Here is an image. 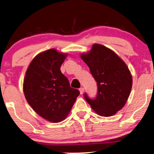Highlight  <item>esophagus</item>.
Segmentation results:
<instances>
[{
    "mask_svg": "<svg viewBox=\"0 0 154 154\" xmlns=\"http://www.w3.org/2000/svg\"><path fill=\"white\" fill-rule=\"evenodd\" d=\"M79 92H80V94L82 95V94H83L84 92V88H79Z\"/></svg>",
    "mask_w": 154,
    "mask_h": 154,
    "instance_id": "1",
    "label": "esophagus"
}]
</instances>
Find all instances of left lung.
Returning <instances> with one entry per match:
<instances>
[{"mask_svg":"<svg viewBox=\"0 0 154 154\" xmlns=\"http://www.w3.org/2000/svg\"><path fill=\"white\" fill-rule=\"evenodd\" d=\"M97 82L95 100L84 95L92 109L100 116H113L125 106L132 88V75L127 64L113 50L94 43L91 50L80 54Z\"/></svg>","mask_w":154,"mask_h":154,"instance_id":"left-lung-1","label":"left lung"}]
</instances>
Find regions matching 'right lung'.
I'll use <instances>...</instances> for the list:
<instances>
[{"instance_id":"obj_1","label":"right lung","mask_w":154,"mask_h":154,"mask_svg":"<svg viewBox=\"0 0 154 154\" xmlns=\"http://www.w3.org/2000/svg\"><path fill=\"white\" fill-rule=\"evenodd\" d=\"M67 56L54 48L40 52L29 63L23 80L27 103L38 116L52 123L65 120L79 95L61 72Z\"/></svg>"}]
</instances>
